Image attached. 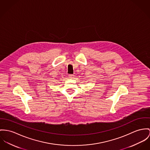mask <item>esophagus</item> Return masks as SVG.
<instances>
[{
    "instance_id": "esophagus-1",
    "label": "esophagus",
    "mask_w": 150,
    "mask_h": 150,
    "mask_svg": "<svg viewBox=\"0 0 150 150\" xmlns=\"http://www.w3.org/2000/svg\"><path fill=\"white\" fill-rule=\"evenodd\" d=\"M74 76V75H72V74H69V78H73Z\"/></svg>"
}]
</instances>
